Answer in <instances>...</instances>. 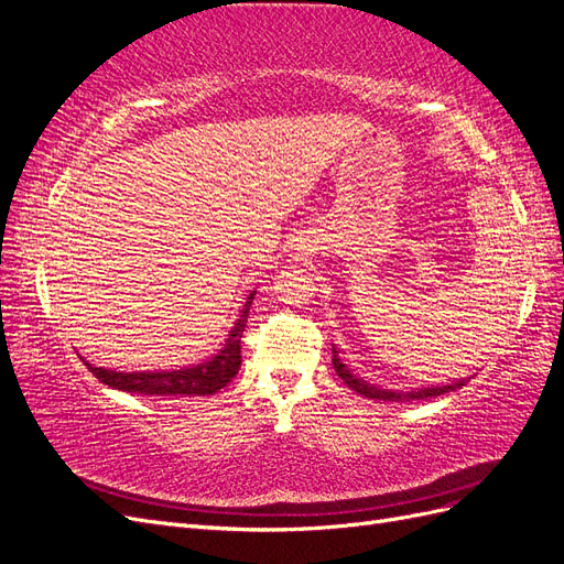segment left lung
<instances>
[{"label":"left lung","mask_w":564,"mask_h":564,"mask_svg":"<svg viewBox=\"0 0 564 564\" xmlns=\"http://www.w3.org/2000/svg\"><path fill=\"white\" fill-rule=\"evenodd\" d=\"M332 365H334L336 373L340 379H344V383L348 388H352L355 392H360V395H365L369 400H386V402H412V400L437 398V395H442V392H449V390L466 386V381H468V379H460V381L449 383V386H431V388H414V390H386V388H379L373 383H367L365 379H357L355 373L344 362H340V357H338L334 346H332Z\"/></svg>","instance_id":"left-lung-1"}]
</instances>
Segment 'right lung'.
Here are the masks:
<instances>
[{
  "label": "right lung",
  "mask_w": 564,
  "mask_h": 564,
  "mask_svg": "<svg viewBox=\"0 0 564 564\" xmlns=\"http://www.w3.org/2000/svg\"><path fill=\"white\" fill-rule=\"evenodd\" d=\"M253 294H249L245 308L240 313V319L235 322V327L230 329L226 346L218 350V355H214L212 360L202 362V365H193L185 369H174V371H112V369H104V367H94L89 365L84 357L79 360L89 367V371H94V377L106 383L110 388L124 390V392H135V395H158V398H195V395H214L224 386H228L235 373L240 371L242 365V332L247 327V317H249V308Z\"/></svg>",
  "instance_id": "right-lung-1"
}]
</instances>
